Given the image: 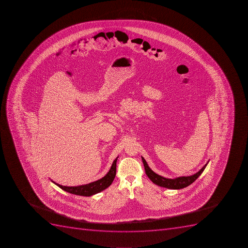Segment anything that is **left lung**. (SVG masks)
Returning <instances> with one entry per match:
<instances>
[{
    "label": "left lung",
    "mask_w": 248,
    "mask_h": 248,
    "mask_svg": "<svg viewBox=\"0 0 248 248\" xmlns=\"http://www.w3.org/2000/svg\"><path fill=\"white\" fill-rule=\"evenodd\" d=\"M142 161L144 163V169H145V173L149 177V179L155 184L156 186H160V187H166V188H170V189H181L184 187L190 186L191 184L193 183L194 181L200 177V175L203 172L204 170L206 168V165L208 164V162H206L203 167H202L200 171H198L197 173L192 176H187V177H176L174 179H170V178H166V177H162L160 175L157 174L155 173L154 171L151 170L150 167H148V163L146 162L143 157L141 156Z\"/></svg>",
    "instance_id": "left-lung-1"
}]
</instances>
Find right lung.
Returning <instances> with one entry per match:
<instances>
[{
    "mask_svg": "<svg viewBox=\"0 0 248 248\" xmlns=\"http://www.w3.org/2000/svg\"><path fill=\"white\" fill-rule=\"evenodd\" d=\"M118 158L119 157H117L114 160L111 167H110V170L104 177H102L101 179L98 180V181L87 184V185L69 187V186H61V185L56 183L54 181H52V180L51 181H52V183H54L58 187H61V189L64 190L65 192H69V193L81 196H93V195L102 192L111 185L113 181L115 179V175H116V162Z\"/></svg>",
    "mask_w": 248,
    "mask_h": 248,
    "instance_id": "add662e5",
    "label": "right lung"
}]
</instances>
